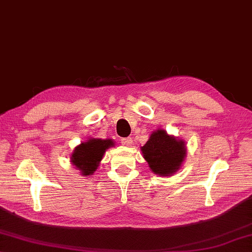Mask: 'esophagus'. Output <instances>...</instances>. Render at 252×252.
<instances>
[{"instance_id": "obj_1", "label": "esophagus", "mask_w": 252, "mask_h": 252, "mask_svg": "<svg viewBox=\"0 0 252 252\" xmlns=\"http://www.w3.org/2000/svg\"><path fill=\"white\" fill-rule=\"evenodd\" d=\"M133 143V140L131 137H123L121 138V144L122 145H126V146H131Z\"/></svg>"}]
</instances>
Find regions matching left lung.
Wrapping results in <instances>:
<instances>
[{
    "label": "left lung",
    "mask_w": 252,
    "mask_h": 252,
    "mask_svg": "<svg viewBox=\"0 0 252 252\" xmlns=\"http://www.w3.org/2000/svg\"><path fill=\"white\" fill-rule=\"evenodd\" d=\"M142 153L153 172L167 176L179 170L186 155V148L183 141L168 135L163 130H158L142 147Z\"/></svg>",
    "instance_id": "8db88e82"
}]
</instances>
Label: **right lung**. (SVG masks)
<instances>
[{
  "label": "right lung",
  "instance_id": "add662e5",
  "mask_svg": "<svg viewBox=\"0 0 252 252\" xmlns=\"http://www.w3.org/2000/svg\"><path fill=\"white\" fill-rule=\"evenodd\" d=\"M114 146L111 140H89L76 147L71 156L72 164L81 171L84 176L93 174L103 158L106 149Z\"/></svg>",
  "mask_w": 252,
  "mask_h": 252
}]
</instances>
